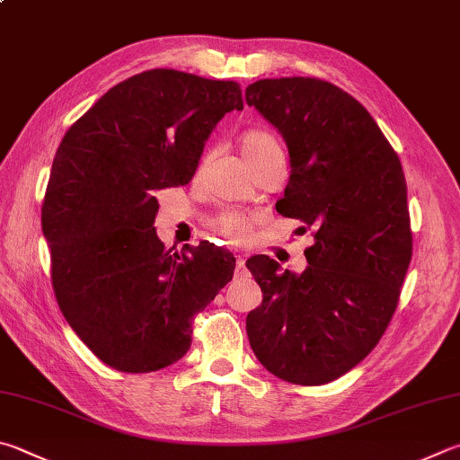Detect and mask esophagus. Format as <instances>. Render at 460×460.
Returning a JSON list of instances; mask_svg holds the SVG:
<instances>
[{
  "label": "esophagus",
  "instance_id": "34e87169",
  "mask_svg": "<svg viewBox=\"0 0 460 460\" xmlns=\"http://www.w3.org/2000/svg\"><path fill=\"white\" fill-rule=\"evenodd\" d=\"M235 267H237V275H243V271H245V257L243 255H237Z\"/></svg>",
  "mask_w": 460,
  "mask_h": 460
}]
</instances>
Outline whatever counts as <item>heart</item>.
<instances>
[{
    "instance_id": "obj_1",
    "label": "heart",
    "mask_w": 460,
    "mask_h": 460,
    "mask_svg": "<svg viewBox=\"0 0 460 460\" xmlns=\"http://www.w3.org/2000/svg\"><path fill=\"white\" fill-rule=\"evenodd\" d=\"M239 145L249 166L263 161L265 156H270L273 153H283L278 137L271 135V132L265 128L245 130L243 135H241ZM213 229L219 233L225 241H229V243H243V241H247L249 235H252L253 219L241 213H223L217 217Z\"/></svg>"
}]
</instances>
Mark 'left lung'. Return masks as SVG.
I'll list each match as a JSON object with an SVG mask.
<instances>
[{
  "label": "left lung",
  "instance_id": "8db88e82",
  "mask_svg": "<svg viewBox=\"0 0 460 460\" xmlns=\"http://www.w3.org/2000/svg\"><path fill=\"white\" fill-rule=\"evenodd\" d=\"M281 132L291 174L278 213L312 229L302 275L247 259L263 302L247 315L257 360L320 386L360 364L394 315L412 259L406 179L396 150L354 96L320 78H265L245 92Z\"/></svg>",
  "mask_w": 460,
  "mask_h": 460
}]
</instances>
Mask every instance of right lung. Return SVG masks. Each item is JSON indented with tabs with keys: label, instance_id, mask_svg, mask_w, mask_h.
Masks as SVG:
<instances>
[{
	"label": "right lung",
	"instance_id": "right-lung-1",
	"mask_svg": "<svg viewBox=\"0 0 460 460\" xmlns=\"http://www.w3.org/2000/svg\"><path fill=\"white\" fill-rule=\"evenodd\" d=\"M241 86L155 68L112 86L66 132L41 229L66 322L119 372L146 374L187 354L193 320L227 286L235 257L201 243L172 253L153 227L156 190L187 185L205 140Z\"/></svg>",
	"mask_w": 460,
	"mask_h": 460
}]
</instances>
